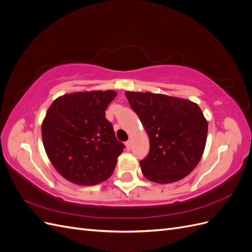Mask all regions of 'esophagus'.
Masks as SVG:
<instances>
[{"mask_svg": "<svg viewBox=\"0 0 252 252\" xmlns=\"http://www.w3.org/2000/svg\"><path fill=\"white\" fill-rule=\"evenodd\" d=\"M125 146H126V149H127V150H130V149H131V142H130V141H127V142L125 143Z\"/></svg>", "mask_w": 252, "mask_h": 252, "instance_id": "obj_1", "label": "esophagus"}]
</instances>
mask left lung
<instances>
[{"label": "left lung", "instance_id": "1", "mask_svg": "<svg viewBox=\"0 0 252 252\" xmlns=\"http://www.w3.org/2000/svg\"><path fill=\"white\" fill-rule=\"evenodd\" d=\"M149 138V154L140 162L147 180L168 184L184 179L204 154L208 123L199 105L166 94L126 91Z\"/></svg>", "mask_w": 252, "mask_h": 252}]
</instances>
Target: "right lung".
I'll return each mask as SVG.
<instances>
[{"label": "right lung", "mask_w": 252, "mask_h": 252, "mask_svg": "<svg viewBox=\"0 0 252 252\" xmlns=\"http://www.w3.org/2000/svg\"><path fill=\"white\" fill-rule=\"evenodd\" d=\"M114 90L61 95L42 123L45 151L56 170L77 185L93 186L111 177L124 145L119 142L105 110Z\"/></svg>", "instance_id": "add662e5"}]
</instances>
